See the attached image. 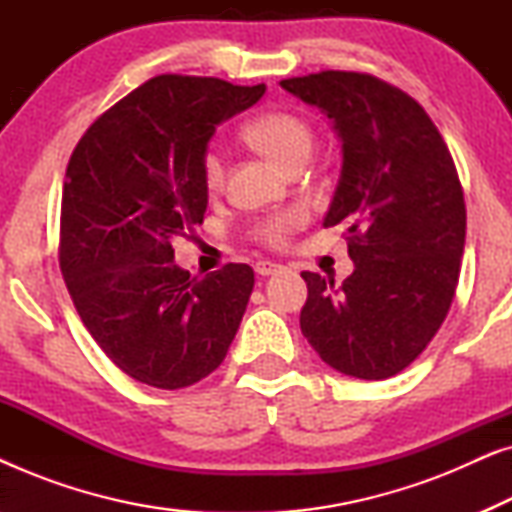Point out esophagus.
Listing matches in <instances>:
<instances>
[{
	"label": "esophagus",
	"instance_id": "1",
	"mask_svg": "<svg viewBox=\"0 0 512 512\" xmlns=\"http://www.w3.org/2000/svg\"><path fill=\"white\" fill-rule=\"evenodd\" d=\"M282 270V265L279 263H272V261H258L256 263V272L261 277H268V275H275V272Z\"/></svg>",
	"mask_w": 512,
	"mask_h": 512
}]
</instances>
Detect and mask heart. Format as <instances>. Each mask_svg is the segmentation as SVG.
I'll return each instance as SVG.
<instances>
[{
  "label": "heart",
  "instance_id": "b5f03b06",
  "mask_svg": "<svg viewBox=\"0 0 512 512\" xmlns=\"http://www.w3.org/2000/svg\"><path fill=\"white\" fill-rule=\"evenodd\" d=\"M244 142L251 149L263 153L265 158L275 160L282 167H293L305 163L310 158L312 146H314V130L312 125L305 121L300 114L284 109H272L263 111L256 118L244 125L242 130ZM223 160L214 149H209L202 156V184L209 193H219L223 186ZM307 223V212L303 207H289L284 212H277L272 216H265L263 221H258L254 226V237L258 242L270 244V247H279L286 242L293 230L303 228Z\"/></svg>",
  "mask_w": 512,
  "mask_h": 512
}]
</instances>
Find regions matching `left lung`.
Segmentation results:
<instances>
[{"instance_id": "left-lung-1", "label": "left lung", "mask_w": 512, "mask_h": 512, "mask_svg": "<svg viewBox=\"0 0 512 512\" xmlns=\"http://www.w3.org/2000/svg\"><path fill=\"white\" fill-rule=\"evenodd\" d=\"M333 121L342 170L324 226H347L354 272H303L300 331L342 375L387 380L424 352L450 312L466 205L450 149L422 104L359 72L284 79Z\"/></svg>"}]
</instances>
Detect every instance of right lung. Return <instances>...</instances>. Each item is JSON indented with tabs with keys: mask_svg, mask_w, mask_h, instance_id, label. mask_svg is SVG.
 <instances>
[{
	"mask_svg": "<svg viewBox=\"0 0 512 512\" xmlns=\"http://www.w3.org/2000/svg\"><path fill=\"white\" fill-rule=\"evenodd\" d=\"M263 93V83L153 76L104 111L69 158L60 270L83 326L132 380L191 387L226 359L254 270L228 263L191 277L172 240L205 219L202 156L216 125Z\"/></svg>",
	"mask_w": 512,
	"mask_h": 512,
	"instance_id": "right-lung-1",
	"label": "right lung"
}]
</instances>
